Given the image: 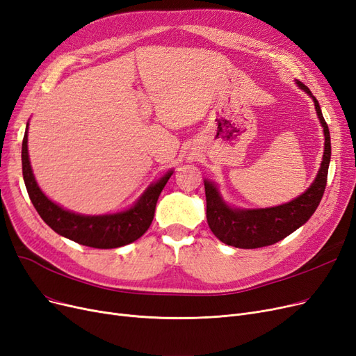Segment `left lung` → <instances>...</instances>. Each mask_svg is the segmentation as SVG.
<instances>
[{
  "label": "left lung",
  "mask_w": 356,
  "mask_h": 356,
  "mask_svg": "<svg viewBox=\"0 0 356 356\" xmlns=\"http://www.w3.org/2000/svg\"><path fill=\"white\" fill-rule=\"evenodd\" d=\"M298 85L312 97L315 110H317L324 129V155L318 175L311 188L305 193L298 196L296 200L289 204L262 209L229 208L222 202L213 183L205 180L207 221L209 229L222 243L242 249H255L274 245L275 242L293 233L302 225H305L323 198L327 185L328 164H330L332 156L330 131H328V126L324 120L317 98L311 94V90L304 83L298 82Z\"/></svg>",
  "instance_id": "left-lung-1"
}]
</instances>
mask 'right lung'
I'll return each mask as SVG.
<instances>
[{"mask_svg":"<svg viewBox=\"0 0 356 356\" xmlns=\"http://www.w3.org/2000/svg\"><path fill=\"white\" fill-rule=\"evenodd\" d=\"M22 170L29 198L47 225L76 243L99 249L118 248L135 242L149 229L158 196L173 175V171H168L161 180L148 188L134 208L124 213L113 216H79L65 211L49 201L38 188L28 155V127H26L22 143Z\"/></svg>","mask_w":356,"mask_h":356,"instance_id":"obj_1","label":"right lung"}]
</instances>
